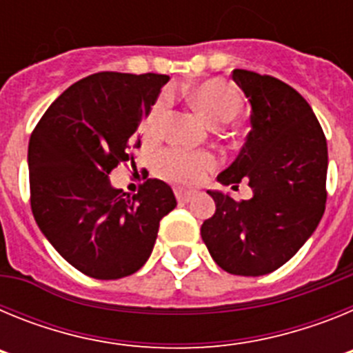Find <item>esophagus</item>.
<instances>
[{
    "label": "esophagus",
    "instance_id": "obj_1",
    "mask_svg": "<svg viewBox=\"0 0 353 353\" xmlns=\"http://www.w3.org/2000/svg\"><path fill=\"white\" fill-rule=\"evenodd\" d=\"M174 196H176V199H179V203H189V201L192 199V196H194V192L183 191V189H176V191H174Z\"/></svg>",
    "mask_w": 353,
    "mask_h": 353
}]
</instances>
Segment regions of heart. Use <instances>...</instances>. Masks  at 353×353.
Segmentation results:
<instances>
[{
  "mask_svg": "<svg viewBox=\"0 0 353 353\" xmlns=\"http://www.w3.org/2000/svg\"><path fill=\"white\" fill-rule=\"evenodd\" d=\"M191 101L199 114L214 127H219L235 120L240 113L242 101L232 84L224 81H207L196 86L191 93ZM168 99L161 97L150 111L145 123V132L155 136L161 127L166 111ZM215 166V157L208 152H191L185 148H166L155 159V171L162 179L180 185H194L205 179V174Z\"/></svg>",
  "mask_w": 353,
  "mask_h": 353,
  "instance_id": "obj_1",
  "label": "heart"
}]
</instances>
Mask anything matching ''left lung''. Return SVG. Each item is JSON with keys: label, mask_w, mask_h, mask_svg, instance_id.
<instances>
[{"label": "left lung", "mask_w": 353, "mask_h": 353, "mask_svg": "<svg viewBox=\"0 0 353 353\" xmlns=\"http://www.w3.org/2000/svg\"><path fill=\"white\" fill-rule=\"evenodd\" d=\"M251 104V132L223 185L248 180L251 199L208 191L215 214L201 239L221 269L236 276L274 272L313 235L327 201V141L304 97L283 81L235 68Z\"/></svg>", "instance_id": "obj_1"}]
</instances>
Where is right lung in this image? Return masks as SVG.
<instances>
[{"label": "right lung", "instance_id": "obj_1", "mask_svg": "<svg viewBox=\"0 0 353 353\" xmlns=\"http://www.w3.org/2000/svg\"><path fill=\"white\" fill-rule=\"evenodd\" d=\"M170 77L99 72L65 90L28 146L31 210L40 232L79 272L120 279L152 254L159 223L176 207L166 182L148 179L125 196L109 182L134 162L138 127Z\"/></svg>", "mask_w": 353, "mask_h": 353}]
</instances>
